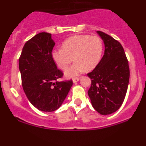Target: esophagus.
<instances>
[{"label": "esophagus", "instance_id": "esophagus-1", "mask_svg": "<svg viewBox=\"0 0 146 146\" xmlns=\"http://www.w3.org/2000/svg\"><path fill=\"white\" fill-rule=\"evenodd\" d=\"M79 80H80L79 77H74V78H73V80H72V81H73L74 83H76V82H78Z\"/></svg>", "mask_w": 146, "mask_h": 146}]
</instances>
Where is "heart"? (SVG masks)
<instances>
[{
    "label": "heart",
    "instance_id": "1",
    "mask_svg": "<svg viewBox=\"0 0 146 146\" xmlns=\"http://www.w3.org/2000/svg\"><path fill=\"white\" fill-rule=\"evenodd\" d=\"M61 47L52 50L51 57L61 70L66 69L74 58L76 62L65 72L66 77H71L85 70H92L97 66L102 55L103 42L97 36L78 35L66 39Z\"/></svg>",
    "mask_w": 146,
    "mask_h": 146
}]
</instances>
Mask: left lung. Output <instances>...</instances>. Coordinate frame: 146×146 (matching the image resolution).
Masks as SVG:
<instances>
[{
  "label": "left lung",
  "mask_w": 146,
  "mask_h": 146,
  "mask_svg": "<svg viewBox=\"0 0 146 146\" xmlns=\"http://www.w3.org/2000/svg\"><path fill=\"white\" fill-rule=\"evenodd\" d=\"M104 44V53L95 69L88 74L91 80L88 91L93 108L101 115L117 111L125 99L129 67L123 47L113 37L97 31Z\"/></svg>",
  "instance_id": "1"
}]
</instances>
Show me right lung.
I'll return each mask as SVG.
<instances>
[{"label": "right lung", "mask_w": 146, "mask_h": 146, "mask_svg": "<svg viewBox=\"0 0 146 146\" xmlns=\"http://www.w3.org/2000/svg\"><path fill=\"white\" fill-rule=\"evenodd\" d=\"M55 44L51 33H38L25 44L19 59L24 92L33 106L43 112L58 109L73 84L72 80L58 81L63 73L51 57Z\"/></svg>", "instance_id": "add662e5"}]
</instances>
